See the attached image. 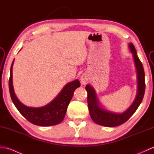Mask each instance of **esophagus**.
<instances>
[{"label": "esophagus", "mask_w": 154, "mask_h": 154, "mask_svg": "<svg viewBox=\"0 0 154 154\" xmlns=\"http://www.w3.org/2000/svg\"><path fill=\"white\" fill-rule=\"evenodd\" d=\"M81 83H82L83 85L86 84L88 82L87 77L85 76V75H83L81 77Z\"/></svg>", "instance_id": "obj_1"}]
</instances>
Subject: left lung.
I'll return each instance as SVG.
<instances>
[{
  "label": "left lung",
  "instance_id": "left-lung-1",
  "mask_svg": "<svg viewBox=\"0 0 154 154\" xmlns=\"http://www.w3.org/2000/svg\"><path fill=\"white\" fill-rule=\"evenodd\" d=\"M130 51L132 52L138 79V89L134 100L131 105L122 113L114 112L104 109L98 99L94 88L91 85H87L85 89L87 91V103L91 119L94 122L106 127L119 126L128 120L141 104L145 93V73L143 65L138 58L137 52L133 44H128Z\"/></svg>",
  "mask_w": 154,
  "mask_h": 154
}]
</instances>
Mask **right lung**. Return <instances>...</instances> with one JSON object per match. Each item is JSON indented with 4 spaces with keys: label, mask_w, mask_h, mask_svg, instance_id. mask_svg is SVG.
Returning <instances> with one entry per match:
<instances>
[{
    "label": "right lung",
    "mask_w": 154,
    "mask_h": 154,
    "mask_svg": "<svg viewBox=\"0 0 154 154\" xmlns=\"http://www.w3.org/2000/svg\"><path fill=\"white\" fill-rule=\"evenodd\" d=\"M13 60L9 78V91L13 103L22 115L29 122L40 126H50L60 124L64 119L67 106L73 97L75 90L81 86L75 79L67 83L61 92L50 103L43 106L30 107L23 104L16 97L12 84Z\"/></svg>",
    "instance_id": "add662e5"
}]
</instances>
